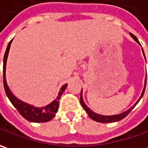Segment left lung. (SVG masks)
I'll list each match as a JSON object with an SVG mask.
<instances>
[{
  "label": "left lung",
  "mask_w": 148,
  "mask_h": 148,
  "mask_svg": "<svg viewBox=\"0 0 148 148\" xmlns=\"http://www.w3.org/2000/svg\"><path fill=\"white\" fill-rule=\"evenodd\" d=\"M130 36H132V38H133V40H135L136 42H138V44L140 45V43L138 41V38L136 37V36H134L133 34L132 33H130ZM143 55H144V53H143ZM145 56V55H144ZM146 84H147V79H145V84H144V88H143V93L141 94V96H140V98H139V99L136 102V103L133 105L132 107H131L129 109H127V111L125 112H122V113H119V114H116V115H112V116H105V115H101V114H98V113H96V112H93L90 108H88V107L87 106L86 104L84 103V99H83V96H82V90H81V94H80V103L82 107L84 108V109L87 112V113L88 114V116H89V118L90 119H92L94 121H96V122H99V123H114V122H119L120 120H122V119H123L125 118L126 116H127L128 115V113L132 111V109H133V108L136 106L137 104H138V103L140 101V99L143 98V94H144V91H145V88H146Z\"/></svg>",
  "instance_id": "obj_1"
}]
</instances>
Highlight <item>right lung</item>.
Masks as SVG:
<instances>
[{"mask_svg": "<svg viewBox=\"0 0 148 148\" xmlns=\"http://www.w3.org/2000/svg\"><path fill=\"white\" fill-rule=\"evenodd\" d=\"M12 40H11L7 45L3 60V84L5 93H6L8 99L11 102V103L13 104V106L16 108L17 111L20 112V114L24 119H25L29 122H33V123H46V122H49L55 117V113L58 111L59 100L60 99V97L64 93V91L65 90L68 84H64L61 87L56 99H55L52 103H50L49 104L45 107L36 108V107L32 106V105H29L26 103H24L23 101L17 99L16 96L11 93L10 89L7 85L6 79H5L6 60H7V57H8V54H9V50H10V45H11Z\"/></svg>", "mask_w": 148, "mask_h": 148, "instance_id": "obj_1", "label": "right lung"}]
</instances>
